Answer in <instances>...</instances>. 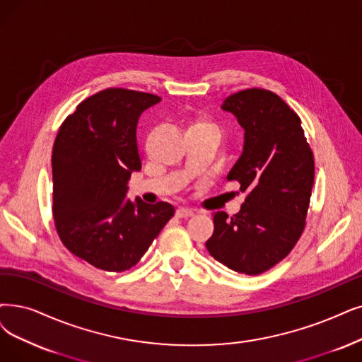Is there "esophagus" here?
Returning a JSON list of instances; mask_svg holds the SVG:
<instances>
[{
    "mask_svg": "<svg viewBox=\"0 0 362 362\" xmlns=\"http://www.w3.org/2000/svg\"><path fill=\"white\" fill-rule=\"evenodd\" d=\"M194 215V211L189 209V208H180L177 209V216L178 218H190V216Z\"/></svg>",
    "mask_w": 362,
    "mask_h": 362,
    "instance_id": "1",
    "label": "esophagus"
}]
</instances>
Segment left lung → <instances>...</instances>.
Here are the masks:
<instances>
[{
	"mask_svg": "<svg viewBox=\"0 0 362 362\" xmlns=\"http://www.w3.org/2000/svg\"><path fill=\"white\" fill-rule=\"evenodd\" d=\"M245 131L243 151L227 180L248 190L240 212L214 215L209 254L228 269L259 274L300 239L312 196L315 163L298 115L270 90L247 89L224 99Z\"/></svg>",
	"mask_w": 362,
	"mask_h": 362,
	"instance_id": "1",
	"label": "left lung"
}]
</instances>
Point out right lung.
Masks as SVG:
<instances>
[{
    "label": "right lung",
    "mask_w": 362,
    "mask_h": 362,
    "mask_svg": "<svg viewBox=\"0 0 362 362\" xmlns=\"http://www.w3.org/2000/svg\"><path fill=\"white\" fill-rule=\"evenodd\" d=\"M160 98L107 89L66 117L52 153L53 218L62 243L96 269L134 267L172 218L168 202L127 199V181L141 170L136 126Z\"/></svg>",
    "instance_id": "1"
}]
</instances>
